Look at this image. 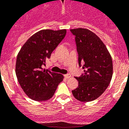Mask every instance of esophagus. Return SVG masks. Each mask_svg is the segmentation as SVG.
Wrapping results in <instances>:
<instances>
[{
	"label": "esophagus",
	"instance_id": "34e87169",
	"mask_svg": "<svg viewBox=\"0 0 129 129\" xmlns=\"http://www.w3.org/2000/svg\"><path fill=\"white\" fill-rule=\"evenodd\" d=\"M64 77L66 78H70L71 77V75H70V74H65Z\"/></svg>",
	"mask_w": 129,
	"mask_h": 129
}]
</instances>
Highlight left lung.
Segmentation results:
<instances>
[{
  "mask_svg": "<svg viewBox=\"0 0 129 129\" xmlns=\"http://www.w3.org/2000/svg\"><path fill=\"white\" fill-rule=\"evenodd\" d=\"M70 32L75 36L78 65L84 69V73L76 77L78 86L72 92L78 101L91 102L109 86L113 74L112 59L106 45L95 33L84 28Z\"/></svg>",
  "mask_w": 129,
  "mask_h": 129,
  "instance_id": "left-lung-1",
  "label": "left lung"
}]
</instances>
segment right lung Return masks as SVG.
I'll use <instances>...</instances> for the list:
<instances>
[{"instance_id": "right-lung-1", "label": "right lung", "mask_w": 129, "mask_h": 129, "mask_svg": "<svg viewBox=\"0 0 129 129\" xmlns=\"http://www.w3.org/2000/svg\"><path fill=\"white\" fill-rule=\"evenodd\" d=\"M66 34V29L41 30L32 35L19 52L15 73L23 91L32 100L51 99L63 80L62 74L43 70V66Z\"/></svg>"}]
</instances>
